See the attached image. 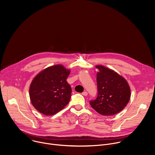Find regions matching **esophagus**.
<instances>
[{"label": "esophagus", "instance_id": "1", "mask_svg": "<svg viewBox=\"0 0 155 155\" xmlns=\"http://www.w3.org/2000/svg\"><path fill=\"white\" fill-rule=\"evenodd\" d=\"M82 95L83 96H87V92H86V91H84L83 92H82Z\"/></svg>", "mask_w": 155, "mask_h": 155}]
</instances>
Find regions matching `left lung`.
<instances>
[{"mask_svg": "<svg viewBox=\"0 0 155 155\" xmlns=\"http://www.w3.org/2000/svg\"><path fill=\"white\" fill-rule=\"evenodd\" d=\"M98 96L90 101L91 107L102 115L110 116L121 112L130 98V88L126 80L114 70L97 65Z\"/></svg>", "mask_w": 155, "mask_h": 155, "instance_id": "8db88e82", "label": "left lung"}]
</instances>
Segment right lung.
<instances>
[{
  "instance_id": "1",
  "label": "right lung",
  "mask_w": 155,
  "mask_h": 155,
  "mask_svg": "<svg viewBox=\"0 0 155 155\" xmlns=\"http://www.w3.org/2000/svg\"><path fill=\"white\" fill-rule=\"evenodd\" d=\"M71 71L61 64L49 66L40 72L29 87L32 106L45 115H53L69 102L72 89L66 81Z\"/></svg>"
}]
</instances>
